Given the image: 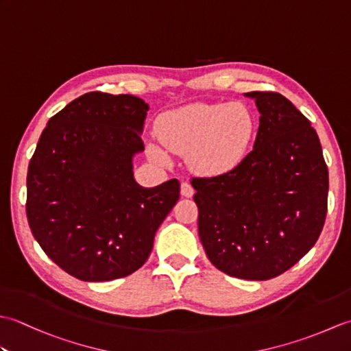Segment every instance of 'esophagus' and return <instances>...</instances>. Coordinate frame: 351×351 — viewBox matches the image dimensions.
Returning a JSON list of instances; mask_svg holds the SVG:
<instances>
[{
  "label": "esophagus",
  "instance_id": "obj_1",
  "mask_svg": "<svg viewBox=\"0 0 351 351\" xmlns=\"http://www.w3.org/2000/svg\"><path fill=\"white\" fill-rule=\"evenodd\" d=\"M195 195V189L191 187L190 182H182L181 184V196L184 197H191Z\"/></svg>",
  "mask_w": 351,
  "mask_h": 351
}]
</instances>
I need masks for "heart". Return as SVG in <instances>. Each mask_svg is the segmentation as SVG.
Instances as JSON below:
<instances>
[{
	"label": "heart",
	"mask_w": 351,
	"mask_h": 351,
	"mask_svg": "<svg viewBox=\"0 0 351 351\" xmlns=\"http://www.w3.org/2000/svg\"><path fill=\"white\" fill-rule=\"evenodd\" d=\"M160 143H151L158 158L166 149L189 152L190 166L204 175H221L245 160L256 132V117L241 102L189 104L161 114Z\"/></svg>",
	"instance_id": "1"
}]
</instances>
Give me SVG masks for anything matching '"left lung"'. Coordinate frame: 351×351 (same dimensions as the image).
<instances>
[{
	"label": "left lung",
	"instance_id": "1",
	"mask_svg": "<svg viewBox=\"0 0 351 351\" xmlns=\"http://www.w3.org/2000/svg\"><path fill=\"white\" fill-rule=\"evenodd\" d=\"M255 99L259 126L245 160L214 178L191 181L197 228L220 271L267 280L287 271L318 240L326 220L329 171L311 122L285 96Z\"/></svg>",
	"mask_w": 351,
	"mask_h": 351
}]
</instances>
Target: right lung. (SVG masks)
<instances>
[{
	"mask_svg": "<svg viewBox=\"0 0 351 351\" xmlns=\"http://www.w3.org/2000/svg\"><path fill=\"white\" fill-rule=\"evenodd\" d=\"M149 106L134 95L86 93L52 116L27 173V219L43 252L73 278H125L151 255L180 199V181L134 178Z\"/></svg>",
	"mask_w": 351,
	"mask_h": 351,
	"instance_id": "add662e5",
	"label": "right lung"
}]
</instances>
